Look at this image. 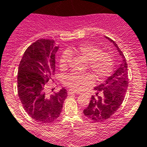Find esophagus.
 <instances>
[{
	"label": "esophagus",
	"mask_w": 147,
	"mask_h": 147,
	"mask_svg": "<svg viewBox=\"0 0 147 147\" xmlns=\"http://www.w3.org/2000/svg\"><path fill=\"white\" fill-rule=\"evenodd\" d=\"M67 93H68V94H77V95L80 94V93H77V92L74 91V90H70L69 91L67 92Z\"/></svg>",
	"instance_id": "obj_1"
}]
</instances>
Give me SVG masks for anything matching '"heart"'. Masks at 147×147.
<instances>
[{
	"instance_id": "obj_1",
	"label": "heart",
	"mask_w": 147,
	"mask_h": 147,
	"mask_svg": "<svg viewBox=\"0 0 147 147\" xmlns=\"http://www.w3.org/2000/svg\"><path fill=\"white\" fill-rule=\"evenodd\" d=\"M71 56H76L87 60L88 67L94 73L98 80L107 78L111 74L114 67L113 58L108 51L101 50L91 43H82L77 47L67 48L59 60L60 70L65 71L70 65ZM94 82V76L90 73L72 72L65 75L63 82L74 91H82Z\"/></svg>"
}]
</instances>
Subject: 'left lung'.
Wrapping results in <instances>:
<instances>
[{"label":"left lung","instance_id":"8db88e82","mask_svg":"<svg viewBox=\"0 0 147 147\" xmlns=\"http://www.w3.org/2000/svg\"><path fill=\"white\" fill-rule=\"evenodd\" d=\"M112 42L121 56L119 67L104 83L94 88L96 96H92L88 107L83 113L93 121H103L111 117L120 107L125 97L129 79L125 57L115 41L106 37Z\"/></svg>","mask_w":147,"mask_h":147}]
</instances>
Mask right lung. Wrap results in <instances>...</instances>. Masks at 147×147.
<instances>
[{
	"mask_svg": "<svg viewBox=\"0 0 147 147\" xmlns=\"http://www.w3.org/2000/svg\"><path fill=\"white\" fill-rule=\"evenodd\" d=\"M58 46L51 40H37L26 50L18 72V93L26 112L40 123H51L61 113L67 96L62 88L57 93L45 92L47 82L55 73Z\"/></svg>",
	"mask_w": 147,
	"mask_h": 147,
	"instance_id": "1",
	"label": "right lung"
}]
</instances>
